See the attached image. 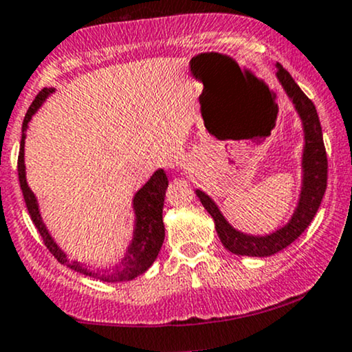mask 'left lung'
<instances>
[{
  "instance_id": "obj_1",
  "label": "left lung",
  "mask_w": 352,
  "mask_h": 352,
  "mask_svg": "<svg viewBox=\"0 0 352 352\" xmlns=\"http://www.w3.org/2000/svg\"><path fill=\"white\" fill-rule=\"evenodd\" d=\"M276 79L283 91L293 102L294 111L301 120L302 127V153H301V188L298 193L296 207L285 225L278 227L272 233L252 235L228 223L227 218L220 212L212 197L204 190L197 188L195 193L201 205L215 221L217 235L225 248L238 256H272L289 246L298 236L308 228L316 215L322 195L326 192L328 180V159H326L322 131L319 124L316 107L306 98L305 92L294 82L288 71L276 63Z\"/></svg>"
}]
</instances>
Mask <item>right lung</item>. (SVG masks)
Returning a JSON list of instances; mask_svg holds the SVG:
<instances>
[{
    "label": "right lung",
    "mask_w": 352,
    "mask_h": 352,
    "mask_svg": "<svg viewBox=\"0 0 352 352\" xmlns=\"http://www.w3.org/2000/svg\"><path fill=\"white\" fill-rule=\"evenodd\" d=\"M54 87H44L36 99L28 109L26 116L23 120L21 129V148H19L18 157V175H19V185H21L24 201H26L28 212H30L31 220L38 228L39 235L43 236L44 245L47 250L54 254L56 260L63 263L67 268L74 270L80 274L94 278V280H100L106 283H122L131 281L134 278L140 276L147 272L148 268L155 261L157 254H159L160 248H162L164 238H165V228H164V200H165V190L168 187V179L165 175L164 168H157L152 173V177L134 193L132 199V210H134V230H132L131 243L127 245L122 256L114 265L106 266V268H92L87 263L82 261L71 260L67 258V253L64 252L60 246L56 243L52 238L51 232L44 225L41 210H39L38 199H36L34 192L30 188L26 180V165H24V140H26V131L28 124L33 119V116L39 111V107L46 102V99L54 92Z\"/></svg>",
    "instance_id": "1"
}]
</instances>
